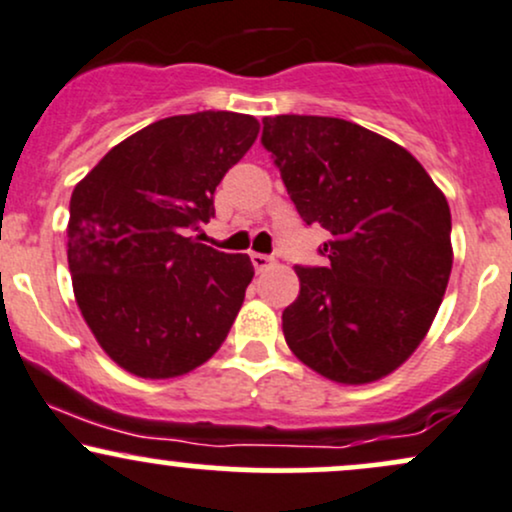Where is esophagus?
<instances>
[{
	"mask_svg": "<svg viewBox=\"0 0 512 512\" xmlns=\"http://www.w3.org/2000/svg\"><path fill=\"white\" fill-rule=\"evenodd\" d=\"M250 260H252V264H255L257 272H264V269H269V267H272V264H274L272 257L262 255V252H252Z\"/></svg>",
	"mask_w": 512,
	"mask_h": 512,
	"instance_id": "34e87169",
	"label": "esophagus"
}]
</instances>
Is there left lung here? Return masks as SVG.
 Segmentation results:
<instances>
[{
  "label": "left lung",
  "mask_w": 512,
  "mask_h": 512,
  "mask_svg": "<svg viewBox=\"0 0 512 512\" xmlns=\"http://www.w3.org/2000/svg\"><path fill=\"white\" fill-rule=\"evenodd\" d=\"M262 125L301 219L330 233L325 267H296L286 344L334 383L385 378L424 342L448 289V199L407 149L349 120L276 115Z\"/></svg>",
  "instance_id": "left-lung-1"
}]
</instances>
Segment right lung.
Segmentation results:
<instances>
[{
    "label": "right lung",
    "instance_id": "right-lung-1",
    "mask_svg": "<svg viewBox=\"0 0 512 512\" xmlns=\"http://www.w3.org/2000/svg\"><path fill=\"white\" fill-rule=\"evenodd\" d=\"M260 134L252 115H175L139 129L74 187L67 260L76 303L120 368L163 380L219 351L255 276L199 243L216 185Z\"/></svg>",
    "mask_w": 512,
    "mask_h": 512
}]
</instances>
